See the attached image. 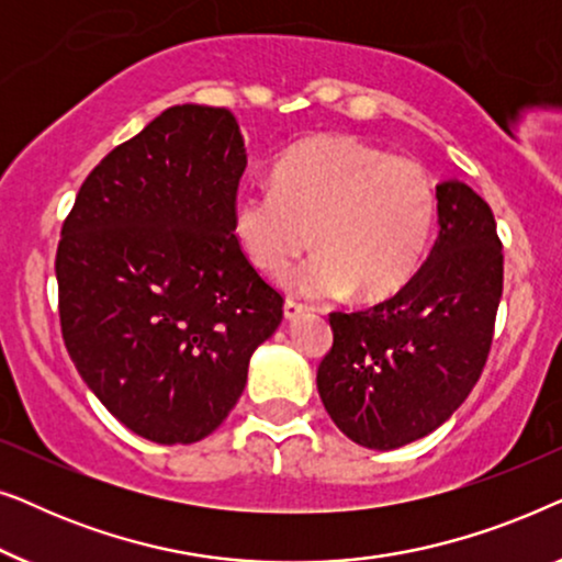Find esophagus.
<instances>
[{
    "label": "esophagus",
    "mask_w": 562,
    "mask_h": 562,
    "mask_svg": "<svg viewBox=\"0 0 562 562\" xmlns=\"http://www.w3.org/2000/svg\"><path fill=\"white\" fill-rule=\"evenodd\" d=\"M304 312H306V306L294 302V299H286V304H283V317H286V322L299 319Z\"/></svg>",
    "instance_id": "esophagus-1"
}]
</instances>
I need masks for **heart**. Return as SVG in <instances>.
Segmentation results:
<instances>
[{
  "mask_svg": "<svg viewBox=\"0 0 562 562\" xmlns=\"http://www.w3.org/2000/svg\"><path fill=\"white\" fill-rule=\"evenodd\" d=\"M437 196L417 160L391 156L350 135H317L283 153L273 187L243 189L233 233L250 263L281 276L312 248L319 252L283 283L302 296L366 302L394 296L425 260Z\"/></svg>",
  "mask_w": 562,
  "mask_h": 562,
  "instance_id": "obj_1",
  "label": "heart"
}]
</instances>
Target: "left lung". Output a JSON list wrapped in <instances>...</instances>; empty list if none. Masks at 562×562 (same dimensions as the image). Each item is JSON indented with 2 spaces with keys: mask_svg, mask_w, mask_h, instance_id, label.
<instances>
[{
  "mask_svg": "<svg viewBox=\"0 0 562 562\" xmlns=\"http://www.w3.org/2000/svg\"><path fill=\"white\" fill-rule=\"evenodd\" d=\"M437 240L396 296L333 312V350L317 371L322 404L342 435L396 450L435 432L486 366L504 286L491 206L450 179L437 183Z\"/></svg>",
  "mask_w": 562,
  "mask_h": 562,
  "instance_id": "obj_1",
  "label": "left lung"
}]
</instances>
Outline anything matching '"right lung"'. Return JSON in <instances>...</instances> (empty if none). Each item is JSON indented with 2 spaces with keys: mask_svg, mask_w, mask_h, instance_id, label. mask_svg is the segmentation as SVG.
<instances>
[{
  "mask_svg": "<svg viewBox=\"0 0 562 562\" xmlns=\"http://www.w3.org/2000/svg\"><path fill=\"white\" fill-rule=\"evenodd\" d=\"M248 153L235 114L179 104L81 183L56 252L66 350L94 396L158 445H191L240 398L283 299L233 233Z\"/></svg>",
  "mask_w": 562,
  "mask_h": 562,
  "instance_id": "1",
  "label": "right lung"
}]
</instances>
